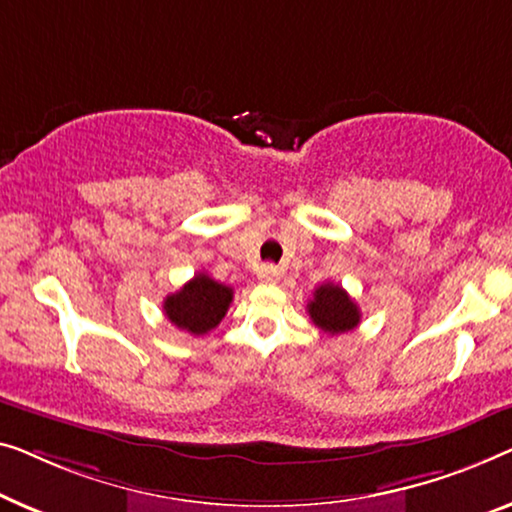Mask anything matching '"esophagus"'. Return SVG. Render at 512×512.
I'll list each match as a JSON object with an SVG mask.
<instances>
[{
	"mask_svg": "<svg viewBox=\"0 0 512 512\" xmlns=\"http://www.w3.org/2000/svg\"><path fill=\"white\" fill-rule=\"evenodd\" d=\"M257 278L262 280V283H278V280H280V271H278L273 264H264L262 269L257 271Z\"/></svg>",
	"mask_w": 512,
	"mask_h": 512,
	"instance_id": "obj_1",
	"label": "esophagus"
}]
</instances>
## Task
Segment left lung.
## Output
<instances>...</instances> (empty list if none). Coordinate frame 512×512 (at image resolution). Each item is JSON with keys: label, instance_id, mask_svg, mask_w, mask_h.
<instances>
[{"label": "left lung", "instance_id": "8db88e82", "mask_svg": "<svg viewBox=\"0 0 512 512\" xmlns=\"http://www.w3.org/2000/svg\"><path fill=\"white\" fill-rule=\"evenodd\" d=\"M308 315H311L313 325L325 331V334L338 336L345 331L355 329L359 325V308L350 294L341 285L325 283L313 292V299L308 301Z\"/></svg>", "mask_w": 512, "mask_h": 512}]
</instances>
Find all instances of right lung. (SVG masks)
<instances>
[{
    "label": "right lung",
    "mask_w": 512,
    "mask_h": 512,
    "mask_svg": "<svg viewBox=\"0 0 512 512\" xmlns=\"http://www.w3.org/2000/svg\"><path fill=\"white\" fill-rule=\"evenodd\" d=\"M232 299V287L218 283L208 273H197L181 290L164 299V315L187 334L204 336L220 325Z\"/></svg>",
    "instance_id": "obj_1"
}]
</instances>
